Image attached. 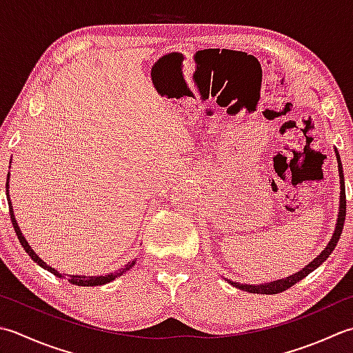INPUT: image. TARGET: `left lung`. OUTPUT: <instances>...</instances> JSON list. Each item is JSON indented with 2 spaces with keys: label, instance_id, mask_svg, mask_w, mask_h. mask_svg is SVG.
Masks as SVG:
<instances>
[{
  "label": "left lung",
  "instance_id": "8db88e82",
  "mask_svg": "<svg viewBox=\"0 0 353 353\" xmlns=\"http://www.w3.org/2000/svg\"><path fill=\"white\" fill-rule=\"evenodd\" d=\"M336 153V161H338V172H340V179H341V194H340V214H338V222L335 226V232H334V237L330 239L329 245L326 246V250H324L319 257H316L314 261H310V263L303 268L300 272H296L291 277H288L285 280H277V281H271V283H266V285H257V286H252V285H240V283L236 281H230L232 286H236L241 291H246V292H251V294H266V295H272V294H279L286 291L291 286H294L295 283H299L300 280H303L306 277L307 274H310L314 271V269L319 268L324 260H326L332 251L335 250V246L338 243V240H340L341 236V231H343V226H344V220H346V188H344V174H343V167H341V161H340V154H338V151L335 150Z\"/></svg>",
  "mask_w": 353,
  "mask_h": 353
}]
</instances>
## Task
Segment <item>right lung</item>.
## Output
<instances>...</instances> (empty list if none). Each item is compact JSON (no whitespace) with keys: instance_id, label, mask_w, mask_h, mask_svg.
<instances>
[{"instance_id":"add662e5","label":"right lung","mask_w":353,"mask_h":353,"mask_svg":"<svg viewBox=\"0 0 353 353\" xmlns=\"http://www.w3.org/2000/svg\"><path fill=\"white\" fill-rule=\"evenodd\" d=\"M7 181H9V176H7ZM7 186H9V182L6 183V188ZM6 194H9V190H6ZM9 212H10V220H12V225H13V230H15V232H17V236H18V240H19V243H21V246L24 248V251L30 255L32 257V260L34 261V263H38L41 268H44V269H47L48 272H52L53 275H57V277H59V279H64V277H67L68 279V281L72 283V285H78V286H101V285H105V283H110V281H113L114 279H117L119 277V275H122L123 272L125 271H128L130 268H133V265H134V260L131 261V263H128L125 268H122L121 271H117V272H114V274H108V275H101V277H90V275H68V274H59L57 269H53V268H50V266H47L43 260H41L37 254L33 252V250L32 248L29 246V243H27L26 241V239H24V236H23V232H21V230L18 228V223H17V220H15V216H13V210H12V203H10V200H9Z\"/></svg>"}]
</instances>
